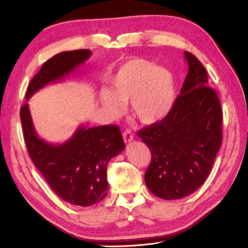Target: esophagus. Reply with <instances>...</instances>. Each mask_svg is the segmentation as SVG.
<instances>
[{
    "mask_svg": "<svg viewBox=\"0 0 248 248\" xmlns=\"http://www.w3.org/2000/svg\"><path fill=\"white\" fill-rule=\"evenodd\" d=\"M123 136H124V142L128 143V142L132 141V140H133V132H132L130 129H125V130L124 131Z\"/></svg>",
    "mask_w": 248,
    "mask_h": 248,
    "instance_id": "1",
    "label": "esophagus"
}]
</instances>
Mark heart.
I'll use <instances>...</instances> for the list:
<instances>
[{"label": "heart", "mask_w": 248, "mask_h": 248, "mask_svg": "<svg viewBox=\"0 0 248 248\" xmlns=\"http://www.w3.org/2000/svg\"><path fill=\"white\" fill-rule=\"evenodd\" d=\"M101 100L115 116L131 101L134 116L146 124L167 116L174 101L171 74L145 59H131L120 66L111 82V92L103 91Z\"/></svg>", "instance_id": "b5f03b06"}]
</instances>
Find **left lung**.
<instances>
[{
  "label": "left lung",
  "mask_w": 248,
  "mask_h": 248,
  "mask_svg": "<svg viewBox=\"0 0 248 248\" xmlns=\"http://www.w3.org/2000/svg\"><path fill=\"white\" fill-rule=\"evenodd\" d=\"M188 74L181 94L160 122L137 132L151 152L146 185L156 197L177 200L203 185L222 143V108L208 75L185 51Z\"/></svg>",
  "instance_id": "1"
}]
</instances>
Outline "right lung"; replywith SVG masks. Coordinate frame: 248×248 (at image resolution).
Masks as SVG:
<instances>
[{"label":"right lung","instance_id":"obj_1","mask_svg":"<svg viewBox=\"0 0 248 248\" xmlns=\"http://www.w3.org/2000/svg\"><path fill=\"white\" fill-rule=\"evenodd\" d=\"M90 56L89 49H76L51 57L31 79L26 100L44 85L70 74ZM20 117L28 154L60 199L73 205L88 207L106 198L108 164L124 149L117 125L106 124L90 129L80 126L66 142L50 145L34 132L28 103L21 107Z\"/></svg>","mask_w":248,"mask_h":248}]
</instances>
